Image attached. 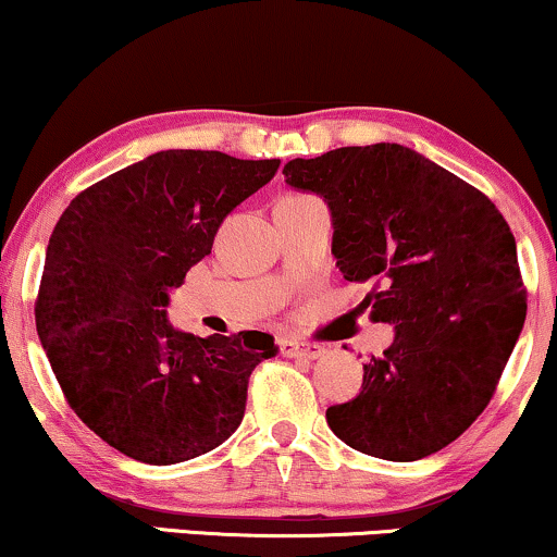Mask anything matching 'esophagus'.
Here are the masks:
<instances>
[{
	"label": "esophagus",
	"mask_w": 557,
	"mask_h": 557,
	"mask_svg": "<svg viewBox=\"0 0 557 557\" xmlns=\"http://www.w3.org/2000/svg\"><path fill=\"white\" fill-rule=\"evenodd\" d=\"M281 354L289 356V359H305L314 361L325 354V348L318 343H305V341H281Z\"/></svg>",
	"instance_id": "esophagus-1"
}]
</instances>
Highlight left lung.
<instances>
[{
	"label": "left lung",
	"instance_id": "8db88e82",
	"mask_svg": "<svg viewBox=\"0 0 557 557\" xmlns=\"http://www.w3.org/2000/svg\"><path fill=\"white\" fill-rule=\"evenodd\" d=\"M331 209L343 278L395 327L361 393L327 408L341 442L389 462L444 449L491 403L527 318L517 239L488 196L429 157L380 141L284 164Z\"/></svg>",
	"mask_w": 557,
	"mask_h": 557
}]
</instances>
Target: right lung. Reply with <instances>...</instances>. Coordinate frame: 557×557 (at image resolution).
Segmentation results:
<instances>
[{"mask_svg":"<svg viewBox=\"0 0 557 557\" xmlns=\"http://www.w3.org/2000/svg\"><path fill=\"white\" fill-rule=\"evenodd\" d=\"M281 160L164 149L82 190L53 226L36 301L40 346L72 410L121 455L175 465L216 449L245 416L273 335L170 325V289Z\"/></svg>","mask_w":557,"mask_h":557,"instance_id":"right-lung-1","label":"right lung"}]
</instances>
